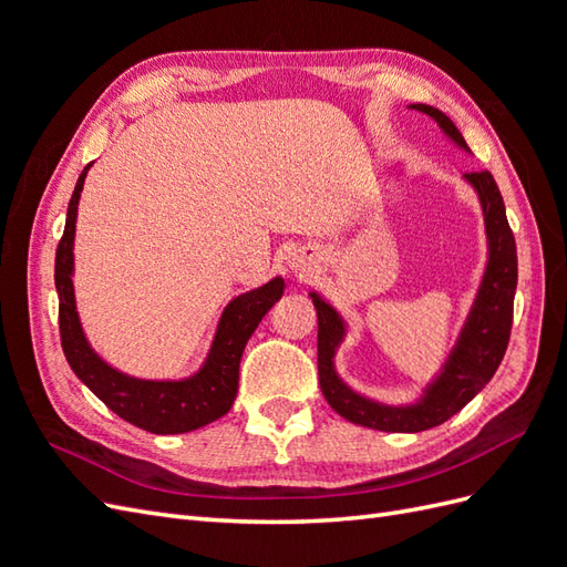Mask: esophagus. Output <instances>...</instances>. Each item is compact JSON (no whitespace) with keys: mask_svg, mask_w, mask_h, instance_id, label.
<instances>
[{"mask_svg":"<svg viewBox=\"0 0 567 567\" xmlns=\"http://www.w3.org/2000/svg\"><path fill=\"white\" fill-rule=\"evenodd\" d=\"M290 267H293V269H296V274H298V277H307V274H310V271H312V265H310V262H307V257H296V260H293V265H290Z\"/></svg>","mask_w":567,"mask_h":567,"instance_id":"34e87169","label":"esophagus"}]
</instances>
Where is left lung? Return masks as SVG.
<instances>
[{"label":"left lung","instance_id":"1","mask_svg":"<svg viewBox=\"0 0 567 567\" xmlns=\"http://www.w3.org/2000/svg\"><path fill=\"white\" fill-rule=\"evenodd\" d=\"M411 109L431 115L452 142L468 151L466 140H463L456 125L442 111L425 104H414ZM466 179L473 184L480 203H483L489 262L485 269L483 286H480L477 298L473 302L471 317L458 336L456 348L452 350L447 362H444L437 381L425 388V394L416 404H379L362 398V394H357L338 379V373L333 369V354L336 348L340 346L342 336H346V323H342V319L329 302L321 300L317 293H310L319 321V385L326 402H329L342 419L373 427V431L421 433L427 431V427H435L452 419L456 411L466 406L475 394L489 383L494 371L499 369L511 338L513 298H516L518 284L516 238H513V231L508 227L504 198L492 173H487V169H477V173H468Z\"/></svg>","mask_w":567,"mask_h":567}]
</instances>
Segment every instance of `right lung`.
Instances as JSON below:
<instances>
[{"instance_id": "right-lung-1", "label": "right lung", "mask_w": 567, "mask_h": 567, "mask_svg": "<svg viewBox=\"0 0 567 567\" xmlns=\"http://www.w3.org/2000/svg\"><path fill=\"white\" fill-rule=\"evenodd\" d=\"M92 165V163H90ZM90 165L78 177L75 192L68 203L65 229L56 248L54 281L59 293V331L68 364L78 379L104 402L113 414L142 431L156 435L188 433L225 416L236 400L238 364L248 338L257 323L284 296V279L234 298L221 312L208 359L198 373L184 381H142L109 367L82 333L73 293V238L78 203Z\"/></svg>"}]
</instances>
